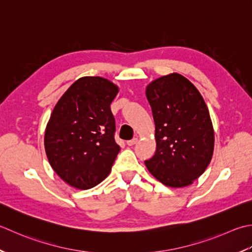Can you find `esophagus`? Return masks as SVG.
<instances>
[{
  "instance_id": "esophagus-1",
  "label": "esophagus",
  "mask_w": 252,
  "mask_h": 252,
  "mask_svg": "<svg viewBox=\"0 0 252 252\" xmlns=\"http://www.w3.org/2000/svg\"><path fill=\"white\" fill-rule=\"evenodd\" d=\"M137 141H138V138L135 137V138H132L131 140H128L127 141V145L128 146H133V145H135V143H137Z\"/></svg>"
}]
</instances>
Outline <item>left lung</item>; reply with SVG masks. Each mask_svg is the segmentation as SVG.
Instances as JSON below:
<instances>
[{
  "label": "left lung",
  "mask_w": 252,
  "mask_h": 252,
  "mask_svg": "<svg viewBox=\"0 0 252 252\" xmlns=\"http://www.w3.org/2000/svg\"><path fill=\"white\" fill-rule=\"evenodd\" d=\"M156 124L157 151L146 166L168 187H185L208 167L214 131L198 89L179 74L163 76L147 87Z\"/></svg>",
  "instance_id": "left-lung-1"
}]
</instances>
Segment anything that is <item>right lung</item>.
I'll return each mask as SVG.
<instances>
[{"label": "right lung", "mask_w": 252, "mask_h": 252, "mask_svg": "<svg viewBox=\"0 0 252 252\" xmlns=\"http://www.w3.org/2000/svg\"><path fill=\"white\" fill-rule=\"evenodd\" d=\"M119 88L102 77H83L56 103L44 135L48 160L70 186L90 189L111 172L121 147L111 103Z\"/></svg>", "instance_id": "obj_1"}]
</instances>
